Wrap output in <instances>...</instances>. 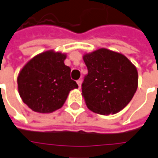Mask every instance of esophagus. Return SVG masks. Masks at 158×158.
Returning <instances> with one entry per match:
<instances>
[{"label":"esophagus","instance_id":"esophagus-1","mask_svg":"<svg viewBox=\"0 0 158 158\" xmlns=\"http://www.w3.org/2000/svg\"><path fill=\"white\" fill-rule=\"evenodd\" d=\"M81 83H82V80H81V79L77 80V84H78V85H79V88H80V87H81Z\"/></svg>","mask_w":158,"mask_h":158}]
</instances>
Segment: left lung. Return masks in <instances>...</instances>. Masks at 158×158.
Instances as JSON below:
<instances>
[{"label": "left lung", "mask_w": 158, "mask_h": 158, "mask_svg": "<svg viewBox=\"0 0 158 158\" xmlns=\"http://www.w3.org/2000/svg\"><path fill=\"white\" fill-rule=\"evenodd\" d=\"M88 69L82 84L87 108L108 115L123 110L138 88V71L124 55L102 48L85 54Z\"/></svg>", "instance_id": "left-lung-1"}]
</instances>
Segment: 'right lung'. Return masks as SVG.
<instances>
[{
    "instance_id": "obj_1",
    "label": "right lung",
    "mask_w": 158,
    "mask_h": 158,
    "mask_svg": "<svg viewBox=\"0 0 158 158\" xmlns=\"http://www.w3.org/2000/svg\"><path fill=\"white\" fill-rule=\"evenodd\" d=\"M66 54L48 50L34 56L19 72L18 90L26 105L35 112L51 113L66 102L70 90L78 88L66 66Z\"/></svg>"
}]
</instances>
